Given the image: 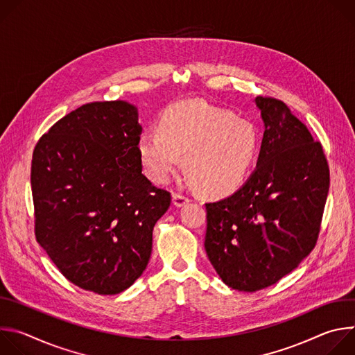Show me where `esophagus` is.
Returning <instances> with one entry per match:
<instances>
[{"label": "esophagus", "instance_id": "obj_1", "mask_svg": "<svg viewBox=\"0 0 355 355\" xmlns=\"http://www.w3.org/2000/svg\"><path fill=\"white\" fill-rule=\"evenodd\" d=\"M188 202H189V198L185 196V195H182V193L175 192V193L173 195V204H174L175 207H184V205L188 204Z\"/></svg>", "mask_w": 355, "mask_h": 355}]
</instances>
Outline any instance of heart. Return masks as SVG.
<instances>
[{"instance_id": "1", "label": "heart", "mask_w": 355, "mask_h": 355, "mask_svg": "<svg viewBox=\"0 0 355 355\" xmlns=\"http://www.w3.org/2000/svg\"><path fill=\"white\" fill-rule=\"evenodd\" d=\"M146 175L166 184L184 156L185 173L207 195L236 191L254 166L260 135L250 121L205 103L171 105L160 118L159 132H144L137 143Z\"/></svg>"}]
</instances>
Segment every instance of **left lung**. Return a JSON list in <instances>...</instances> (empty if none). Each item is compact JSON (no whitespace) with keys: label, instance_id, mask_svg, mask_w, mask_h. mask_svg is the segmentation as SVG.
Wrapping results in <instances>:
<instances>
[{"label":"left lung","instance_id":"8db88e82","mask_svg":"<svg viewBox=\"0 0 355 355\" xmlns=\"http://www.w3.org/2000/svg\"><path fill=\"white\" fill-rule=\"evenodd\" d=\"M264 121L257 168L233 195L205 204L208 259L222 281L256 292L315 248L330 187L320 141L284 104L257 96Z\"/></svg>","mask_w":355,"mask_h":355}]
</instances>
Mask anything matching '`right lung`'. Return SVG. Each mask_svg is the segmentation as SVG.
<instances>
[{
    "label": "right lung",
    "instance_id": "right-lung-1",
    "mask_svg": "<svg viewBox=\"0 0 355 355\" xmlns=\"http://www.w3.org/2000/svg\"><path fill=\"white\" fill-rule=\"evenodd\" d=\"M137 110L125 101L85 104L35 146V236L81 289L115 295L146 270L153 227L171 193L141 174Z\"/></svg>",
    "mask_w": 355,
    "mask_h": 355
}]
</instances>
